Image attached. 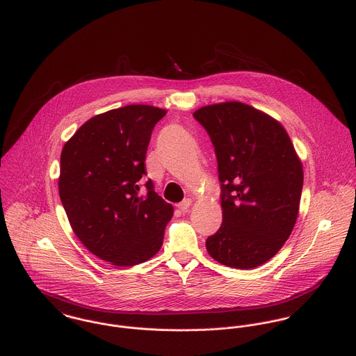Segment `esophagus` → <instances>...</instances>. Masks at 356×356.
I'll return each instance as SVG.
<instances>
[{
	"label": "esophagus",
	"mask_w": 356,
	"mask_h": 356,
	"mask_svg": "<svg viewBox=\"0 0 356 356\" xmlns=\"http://www.w3.org/2000/svg\"><path fill=\"white\" fill-rule=\"evenodd\" d=\"M191 204H193V201H191L190 198H187V200H184L183 202H180V204L177 205V208H179L181 212H187V211L190 209Z\"/></svg>",
	"instance_id": "esophagus-1"
}]
</instances>
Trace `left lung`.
<instances>
[{"mask_svg":"<svg viewBox=\"0 0 356 356\" xmlns=\"http://www.w3.org/2000/svg\"><path fill=\"white\" fill-rule=\"evenodd\" d=\"M194 118L213 143L222 222L207 239L222 266L249 270L273 259L296 224L302 165L281 122L241 102L201 107Z\"/></svg>","mask_w":356,"mask_h":356,"instance_id":"1","label":"left lung"}]
</instances>
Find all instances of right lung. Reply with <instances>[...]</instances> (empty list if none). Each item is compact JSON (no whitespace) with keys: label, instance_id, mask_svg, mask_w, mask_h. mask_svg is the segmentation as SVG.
Returning <instances> with one entry per match:
<instances>
[{"label":"right lung","instance_id":"right-lung-1","mask_svg":"<svg viewBox=\"0 0 356 356\" xmlns=\"http://www.w3.org/2000/svg\"><path fill=\"white\" fill-rule=\"evenodd\" d=\"M166 110L147 104L114 108L88 120L60 155L59 195L74 234L99 259L138 266L163 242L173 207L145 183V152Z\"/></svg>","mask_w":356,"mask_h":356}]
</instances>
